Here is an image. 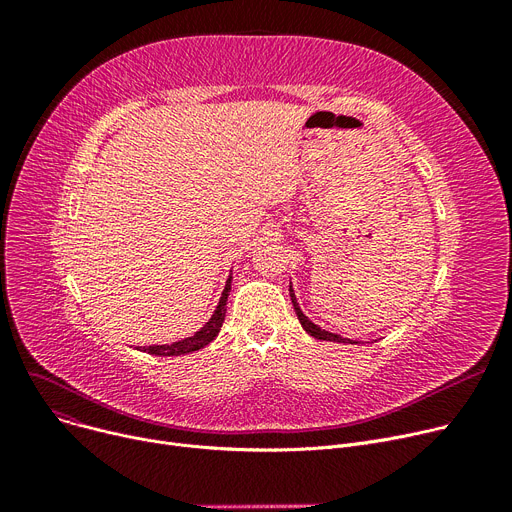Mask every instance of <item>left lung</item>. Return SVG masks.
Wrapping results in <instances>:
<instances>
[{"instance_id":"left-lung-1","label":"left lung","mask_w":512,"mask_h":512,"mask_svg":"<svg viewBox=\"0 0 512 512\" xmlns=\"http://www.w3.org/2000/svg\"><path fill=\"white\" fill-rule=\"evenodd\" d=\"M290 301H292V305H294V311H297V317H299V321H301V326H303V330L307 332V334H311L313 338H317V340H330V342H348V344H359V340H348V338H342V336H338V334H334V332H328V330H321L319 326H315L313 321L301 311V307H299V303H297V297H294V290H292V284H290Z\"/></svg>"}]
</instances>
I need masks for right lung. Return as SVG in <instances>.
Instances as JSON below:
<instances>
[{"mask_svg":"<svg viewBox=\"0 0 512 512\" xmlns=\"http://www.w3.org/2000/svg\"><path fill=\"white\" fill-rule=\"evenodd\" d=\"M230 288H232V276H228L226 280V286H224V292L220 297V303L218 307H215L211 319L207 321V324L195 332L193 336H188L184 340H178V342H172V344H157V346H143V353H149V355H157V357H176V355H186V353H195L199 351V348L207 346L215 336L220 334V328L224 324V317H226V303H228V294H230ZM141 351V348H139Z\"/></svg>","mask_w":512,"mask_h":512,"instance_id":"obj_1","label":"right lung"}]
</instances>
